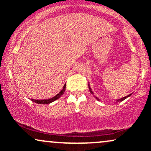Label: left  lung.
I'll return each instance as SVG.
<instances>
[{"label": "left lung", "instance_id": "8db88e82", "mask_svg": "<svg viewBox=\"0 0 151 151\" xmlns=\"http://www.w3.org/2000/svg\"><path fill=\"white\" fill-rule=\"evenodd\" d=\"M89 91H90V92H91V93H92V94H93V91H91V88H90V86H89ZM131 96V94H129V95H128V96H125V97H123V98H121V99H118L117 100V101H124V99H126V98H127V97H129V96ZM95 97H96V99H97L98 100V101H99V99L97 98V97H96V96H95Z\"/></svg>", "mask_w": 151, "mask_h": 151}]
</instances>
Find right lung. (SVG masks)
Instances as JSON below:
<instances>
[{
	"mask_svg": "<svg viewBox=\"0 0 151 151\" xmlns=\"http://www.w3.org/2000/svg\"><path fill=\"white\" fill-rule=\"evenodd\" d=\"M65 88H66V84H65L63 86V89H62L61 91H60V92L58 93V94L56 95L55 96H54V97L51 98V99H42V100H35V99H31V100H32V101L35 102V103L37 104H50L52 103V102H53L54 101H55V100H57L58 99H59L60 97V96H62V94H63L64 92H65Z\"/></svg>",
	"mask_w": 151,
	"mask_h": 151,
	"instance_id": "add662e5",
	"label": "right lung"
}]
</instances>
